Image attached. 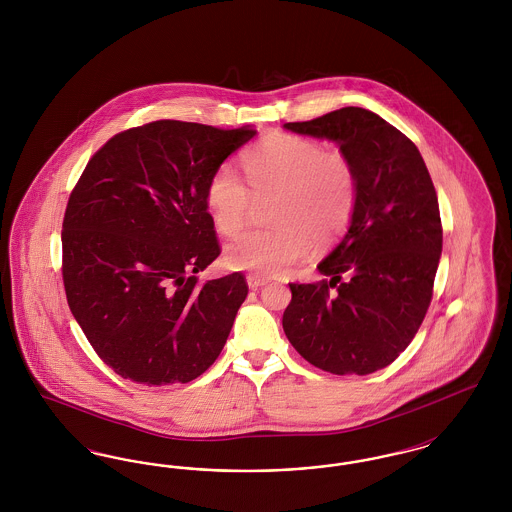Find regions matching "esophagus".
<instances>
[{"mask_svg": "<svg viewBox=\"0 0 512 512\" xmlns=\"http://www.w3.org/2000/svg\"><path fill=\"white\" fill-rule=\"evenodd\" d=\"M268 278L265 276H259V274H249L247 276V286L251 288V290H259V288H263V286H267Z\"/></svg>", "mask_w": 512, "mask_h": 512, "instance_id": "obj_1", "label": "esophagus"}]
</instances>
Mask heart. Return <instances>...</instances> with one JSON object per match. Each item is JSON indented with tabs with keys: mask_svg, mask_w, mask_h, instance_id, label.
I'll return each mask as SVG.
<instances>
[{
	"mask_svg": "<svg viewBox=\"0 0 512 512\" xmlns=\"http://www.w3.org/2000/svg\"><path fill=\"white\" fill-rule=\"evenodd\" d=\"M245 179L220 167L207 184L205 201L220 234L245 226L255 199H267L268 228L249 230L226 247L232 268L282 274L303 261L313 242L334 244L347 230L357 205V174L338 151L315 140L276 134L244 155Z\"/></svg>",
	"mask_w": 512,
	"mask_h": 512,
	"instance_id": "b5f03b06",
	"label": "heart"
}]
</instances>
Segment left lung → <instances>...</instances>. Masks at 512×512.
Returning a JSON list of instances; mask_svg holds the SVG:
<instances>
[{
	"label": "left lung",
	"mask_w": 512,
	"mask_h": 512,
	"mask_svg": "<svg viewBox=\"0 0 512 512\" xmlns=\"http://www.w3.org/2000/svg\"><path fill=\"white\" fill-rule=\"evenodd\" d=\"M284 128L340 144L357 205L317 284H290L282 326L295 351L332 374L365 376L413 341L434 293L443 228L430 172L413 142L361 107Z\"/></svg>",
	"instance_id": "left-lung-1"
}]
</instances>
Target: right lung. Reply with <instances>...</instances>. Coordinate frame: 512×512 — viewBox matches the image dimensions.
Instances as JSON below:
<instances>
[{
    "mask_svg": "<svg viewBox=\"0 0 512 512\" xmlns=\"http://www.w3.org/2000/svg\"><path fill=\"white\" fill-rule=\"evenodd\" d=\"M257 130L147 122L105 142L63 219V284L99 359L144 386L186 384L217 357L247 297L242 272L199 284L220 255L205 192Z\"/></svg>",
    "mask_w": 512,
    "mask_h": 512,
    "instance_id": "obj_1",
    "label": "right lung"
}]
</instances>
